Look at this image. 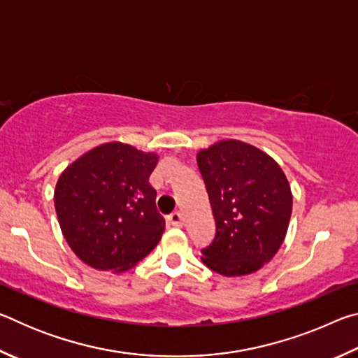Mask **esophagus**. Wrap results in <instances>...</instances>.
I'll return each mask as SVG.
<instances>
[{
    "mask_svg": "<svg viewBox=\"0 0 358 358\" xmlns=\"http://www.w3.org/2000/svg\"><path fill=\"white\" fill-rule=\"evenodd\" d=\"M169 222L172 224V226H175V227H183L185 226V217H183V215L180 213V211H175V213H172V215H169Z\"/></svg>",
    "mask_w": 358,
    "mask_h": 358,
    "instance_id": "esophagus-1",
    "label": "esophagus"
}]
</instances>
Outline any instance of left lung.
Masks as SVG:
<instances>
[{"label":"left lung","mask_w":358,"mask_h":358,"mask_svg":"<svg viewBox=\"0 0 358 358\" xmlns=\"http://www.w3.org/2000/svg\"><path fill=\"white\" fill-rule=\"evenodd\" d=\"M216 221L202 262L222 276H245L270 262L286 238L292 192L280 164L235 138L197 153Z\"/></svg>","instance_id":"8db88e82"}]
</instances>
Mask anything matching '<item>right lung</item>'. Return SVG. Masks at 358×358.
<instances>
[{
	"mask_svg": "<svg viewBox=\"0 0 358 358\" xmlns=\"http://www.w3.org/2000/svg\"><path fill=\"white\" fill-rule=\"evenodd\" d=\"M159 156L108 142L64 169L55 186L59 227L76 256L120 273L141 262L166 229L148 183Z\"/></svg>",
	"mask_w": 358,
	"mask_h": 358,
	"instance_id": "right-lung-1",
	"label": "right lung"
}]
</instances>
